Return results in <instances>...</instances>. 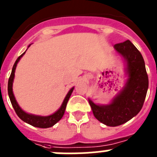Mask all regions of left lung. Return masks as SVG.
<instances>
[{"label": "left lung", "mask_w": 157, "mask_h": 157, "mask_svg": "<svg viewBox=\"0 0 157 157\" xmlns=\"http://www.w3.org/2000/svg\"><path fill=\"white\" fill-rule=\"evenodd\" d=\"M114 48L125 63V86L108 105L95 104L88 98L95 118L112 127L127 122L140 112L149 87L144 59L136 46L127 40Z\"/></svg>", "instance_id": "8db88e82"}]
</instances>
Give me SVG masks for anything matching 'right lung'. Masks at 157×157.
<instances>
[{
  "instance_id": "obj_1",
  "label": "right lung",
  "mask_w": 157,
  "mask_h": 157,
  "mask_svg": "<svg viewBox=\"0 0 157 157\" xmlns=\"http://www.w3.org/2000/svg\"><path fill=\"white\" fill-rule=\"evenodd\" d=\"M30 45L31 44L28 46V49H29ZM27 49H26V50H27ZM25 52H23V53L17 59V60L15 61L14 66H13L12 71H11V74L9 77V80H8V96H9L10 101H11V105H12L16 114H17V116L21 118L23 121L28 123V124L32 125V126L37 127V128H49V127L53 126L56 123L58 122V121L63 118V116L64 115V112H65L67 104V102H68L69 98H70V95H71L72 92H73V90H74V87H72V88L69 90L67 94L66 95L65 98H64L60 108H59L56 112H55L53 114H52V115H47V116H42V115H33V114H29L25 112L24 110H23L21 107L19 106V105L17 104V101H16L15 99V97H14V93H13V82H14V73H15V70H16V67H17V63H18L19 60L21 59V57L25 55Z\"/></svg>"
}]
</instances>
